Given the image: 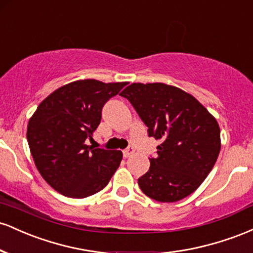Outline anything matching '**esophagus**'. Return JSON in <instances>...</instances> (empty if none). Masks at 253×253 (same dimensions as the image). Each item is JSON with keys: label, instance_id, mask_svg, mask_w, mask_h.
<instances>
[{"label": "esophagus", "instance_id": "obj_1", "mask_svg": "<svg viewBox=\"0 0 253 253\" xmlns=\"http://www.w3.org/2000/svg\"><path fill=\"white\" fill-rule=\"evenodd\" d=\"M133 153H134V149H133L132 146L127 147L126 150H124V157H125V158H128V157L132 156Z\"/></svg>", "mask_w": 253, "mask_h": 253}]
</instances>
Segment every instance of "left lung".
Masks as SVG:
<instances>
[{
  "instance_id": "1",
  "label": "left lung",
  "mask_w": 253,
  "mask_h": 253,
  "mask_svg": "<svg viewBox=\"0 0 253 253\" xmlns=\"http://www.w3.org/2000/svg\"><path fill=\"white\" fill-rule=\"evenodd\" d=\"M120 95L149 127V135L162 141L149 171L138 179L143 193L159 202L194 193L221 149L216 119L193 95L165 83H132Z\"/></svg>"
}]
</instances>
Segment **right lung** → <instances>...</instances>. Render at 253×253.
Masks as SVG:
<instances>
[{"instance_id": "obj_1", "label": "right lung", "mask_w": 253, "mask_h": 253, "mask_svg": "<svg viewBox=\"0 0 253 253\" xmlns=\"http://www.w3.org/2000/svg\"><path fill=\"white\" fill-rule=\"evenodd\" d=\"M127 82L80 80L48 95L28 121L27 140L34 164L48 184L72 199L102 190L123 159L117 150L85 144L100 125L103 104Z\"/></svg>"}]
</instances>
